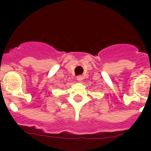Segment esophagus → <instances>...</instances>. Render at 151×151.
Returning <instances> with one entry per match:
<instances>
[{"instance_id": "1", "label": "esophagus", "mask_w": 151, "mask_h": 151, "mask_svg": "<svg viewBox=\"0 0 151 151\" xmlns=\"http://www.w3.org/2000/svg\"><path fill=\"white\" fill-rule=\"evenodd\" d=\"M77 80L79 81H82L83 80V76L82 75H78V77H77Z\"/></svg>"}]
</instances>
